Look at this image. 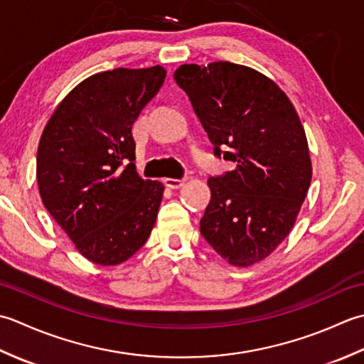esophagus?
<instances>
[{
	"instance_id": "34e87169",
	"label": "esophagus",
	"mask_w": 364,
	"mask_h": 364,
	"mask_svg": "<svg viewBox=\"0 0 364 364\" xmlns=\"http://www.w3.org/2000/svg\"><path fill=\"white\" fill-rule=\"evenodd\" d=\"M185 182H187V179H171V177H168V179H165V185H166V187L173 188V190L183 187Z\"/></svg>"
}]
</instances>
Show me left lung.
<instances>
[{
	"instance_id": "left-lung-1",
	"label": "left lung",
	"mask_w": 364,
	"mask_h": 364,
	"mask_svg": "<svg viewBox=\"0 0 364 364\" xmlns=\"http://www.w3.org/2000/svg\"><path fill=\"white\" fill-rule=\"evenodd\" d=\"M176 83L190 97L213 144L235 168L210 177L201 234L229 264L262 261L295 223L311 183L308 141L277 83L247 65L183 64Z\"/></svg>"
}]
</instances>
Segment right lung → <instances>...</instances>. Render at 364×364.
Returning <instances> with one entry per match:
<instances>
[{
  "label": "right lung",
  "instance_id": "1",
  "mask_svg": "<svg viewBox=\"0 0 364 364\" xmlns=\"http://www.w3.org/2000/svg\"><path fill=\"white\" fill-rule=\"evenodd\" d=\"M165 77L160 65L95 73L43 129L36 168L42 203L94 264L127 261L157 220L165 187L138 176L132 125Z\"/></svg>",
  "mask_w": 364,
  "mask_h": 364
}]
</instances>
